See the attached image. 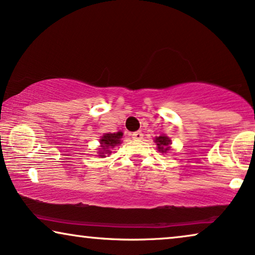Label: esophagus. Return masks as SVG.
Wrapping results in <instances>:
<instances>
[{"label": "esophagus", "instance_id": "esophagus-1", "mask_svg": "<svg viewBox=\"0 0 255 255\" xmlns=\"http://www.w3.org/2000/svg\"><path fill=\"white\" fill-rule=\"evenodd\" d=\"M131 137L135 139V140H140V139H142V137H144V134L141 133V131H137V132H133V133L131 134Z\"/></svg>", "mask_w": 255, "mask_h": 255}]
</instances>
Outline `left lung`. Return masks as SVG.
<instances>
[{"label": "left lung", "mask_w": 255, "mask_h": 255, "mask_svg": "<svg viewBox=\"0 0 255 255\" xmlns=\"http://www.w3.org/2000/svg\"><path fill=\"white\" fill-rule=\"evenodd\" d=\"M154 141L156 142V146H158V149L161 153H166L167 151H169L170 148V144H172V140L167 137V135H159L154 139Z\"/></svg>", "instance_id": "left-lung-1"}]
</instances>
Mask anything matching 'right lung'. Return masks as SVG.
<instances>
[{"label":"right lung","mask_w":255,"mask_h":255,"mask_svg":"<svg viewBox=\"0 0 255 255\" xmlns=\"http://www.w3.org/2000/svg\"><path fill=\"white\" fill-rule=\"evenodd\" d=\"M122 135H123V133L122 132H117V133H106L103 134V137L100 139V153H99V156H101V158H104L106 156V154H110L111 151L110 148H114L115 146L116 145H120L122 140Z\"/></svg>","instance_id":"obj_1"}]
</instances>
